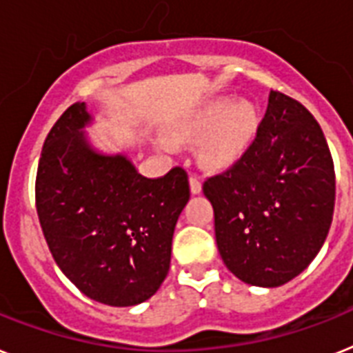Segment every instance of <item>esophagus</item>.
<instances>
[{"label":"esophagus","instance_id":"1","mask_svg":"<svg viewBox=\"0 0 353 353\" xmlns=\"http://www.w3.org/2000/svg\"><path fill=\"white\" fill-rule=\"evenodd\" d=\"M190 190L192 194H201V190H203L201 179L195 174H190Z\"/></svg>","mask_w":353,"mask_h":353}]
</instances>
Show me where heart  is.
Masks as SVG:
<instances>
[{"label":"heart","instance_id":"heart-1","mask_svg":"<svg viewBox=\"0 0 353 353\" xmlns=\"http://www.w3.org/2000/svg\"><path fill=\"white\" fill-rule=\"evenodd\" d=\"M256 127L259 112L253 103L215 99L179 127L176 134L183 140L206 134L201 141V156L210 165L222 167L242 156L253 141Z\"/></svg>","mask_w":353,"mask_h":353}]
</instances>
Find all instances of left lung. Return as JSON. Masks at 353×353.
Listing matches in <instances>:
<instances>
[{"mask_svg": "<svg viewBox=\"0 0 353 353\" xmlns=\"http://www.w3.org/2000/svg\"><path fill=\"white\" fill-rule=\"evenodd\" d=\"M203 192L226 268L251 285H283L312 262L332 224L336 172L321 127L271 90L250 147L206 177Z\"/></svg>", "mask_w": 353, "mask_h": 353, "instance_id": "8db88e82", "label": "left lung"}]
</instances>
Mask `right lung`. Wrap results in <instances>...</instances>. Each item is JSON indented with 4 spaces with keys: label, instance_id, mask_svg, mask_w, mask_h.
<instances>
[{
    "label": "right lung",
    "instance_id": "obj_1",
    "mask_svg": "<svg viewBox=\"0 0 353 353\" xmlns=\"http://www.w3.org/2000/svg\"><path fill=\"white\" fill-rule=\"evenodd\" d=\"M84 103L55 121L35 177V208L61 271L91 300L131 307L167 278L172 235L190 199L188 174L174 167L145 177L123 156H100L85 143Z\"/></svg>",
    "mask_w": 353,
    "mask_h": 353
}]
</instances>
